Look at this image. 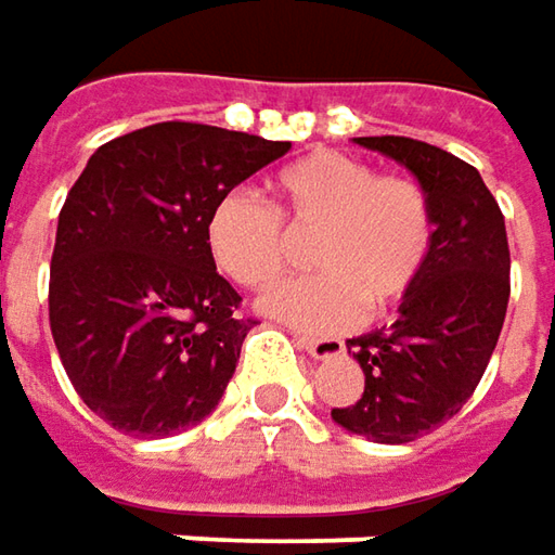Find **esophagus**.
<instances>
[{
  "instance_id": "esophagus-1",
  "label": "esophagus",
  "mask_w": 555,
  "mask_h": 555,
  "mask_svg": "<svg viewBox=\"0 0 555 555\" xmlns=\"http://www.w3.org/2000/svg\"><path fill=\"white\" fill-rule=\"evenodd\" d=\"M299 349H306L312 359H334L344 352V340L340 337H296Z\"/></svg>"
}]
</instances>
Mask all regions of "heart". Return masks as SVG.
<instances>
[{
  "label": "heart",
  "mask_w": 555,
  "mask_h": 555,
  "mask_svg": "<svg viewBox=\"0 0 555 555\" xmlns=\"http://www.w3.org/2000/svg\"><path fill=\"white\" fill-rule=\"evenodd\" d=\"M293 236H312L321 274L287 281L259 309L302 331H344L365 306L390 309L418 287L434 249L428 193L402 175H377L369 162L334 150L296 158L274 178ZM256 196H221L206 221L215 268L246 291L274 284L291 259V236Z\"/></svg>",
  "instance_id": "obj_1"
}]
</instances>
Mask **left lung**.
Masks as SVG:
<instances>
[{
  "mask_svg": "<svg viewBox=\"0 0 555 555\" xmlns=\"http://www.w3.org/2000/svg\"><path fill=\"white\" fill-rule=\"evenodd\" d=\"M356 143L393 158L428 193L434 249L397 319L347 340L365 387L331 418L374 443H412L456 415L500 340L509 306L506 221L481 175L453 153L409 137Z\"/></svg>",
  "mask_w": 555,
  "mask_h": 555,
  "instance_id": "8db88e82",
  "label": "left lung"
}]
</instances>
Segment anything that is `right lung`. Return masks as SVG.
<instances>
[{
  "label": "right lung",
  "mask_w": 555,
  "mask_h": 555,
  "mask_svg": "<svg viewBox=\"0 0 555 555\" xmlns=\"http://www.w3.org/2000/svg\"><path fill=\"white\" fill-rule=\"evenodd\" d=\"M291 143L165 121L90 155L59 215L49 324L74 390L130 437L199 425L256 321L206 249L211 206Z\"/></svg>",
  "instance_id": "right-lung-1"
}]
</instances>
